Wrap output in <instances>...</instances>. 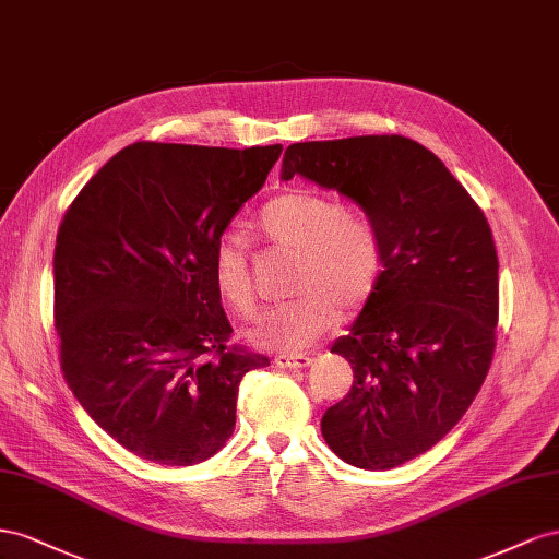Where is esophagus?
Returning a JSON list of instances; mask_svg holds the SVG:
<instances>
[{
	"mask_svg": "<svg viewBox=\"0 0 559 559\" xmlns=\"http://www.w3.org/2000/svg\"><path fill=\"white\" fill-rule=\"evenodd\" d=\"M274 362L278 365V368H295L297 370V368H307L311 358L305 354H278L274 358Z\"/></svg>",
	"mask_w": 559,
	"mask_h": 559,
	"instance_id": "esophagus-1",
	"label": "esophagus"
}]
</instances>
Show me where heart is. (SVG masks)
I'll return each mask as SVG.
<instances>
[{
    "label": "heart",
    "mask_w": 559,
    "mask_h": 559,
    "mask_svg": "<svg viewBox=\"0 0 559 559\" xmlns=\"http://www.w3.org/2000/svg\"><path fill=\"white\" fill-rule=\"evenodd\" d=\"M269 243L295 252L293 293L285 305L262 313L250 337L266 348L299 350L337 323L340 311H358L379 288L384 243L374 219L309 187H290L269 199L254 217ZM213 281L238 313L254 311L248 248L225 234L213 250Z\"/></svg>",
    "instance_id": "heart-1"
}]
</instances>
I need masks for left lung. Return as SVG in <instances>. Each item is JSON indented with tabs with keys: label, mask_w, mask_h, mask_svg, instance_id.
<instances>
[{
	"label": "left lung",
	"mask_w": 559,
	"mask_h": 559,
	"mask_svg": "<svg viewBox=\"0 0 559 559\" xmlns=\"http://www.w3.org/2000/svg\"><path fill=\"white\" fill-rule=\"evenodd\" d=\"M295 175L354 199L379 227L384 271L332 354L354 384L321 421L346 464L389 471L440 442L497 348L499 258L487 217L440 158L403 135L295 142Z\"/></svg>",
	"instance_id": "8db88e82"
}]
</instances>
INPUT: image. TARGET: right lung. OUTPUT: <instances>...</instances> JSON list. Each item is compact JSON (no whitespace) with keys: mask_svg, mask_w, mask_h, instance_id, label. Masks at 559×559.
<instances>
[{"mask_svg":"<svg viewBox=\"0 0 559 559\" xmlns=\"http://www.w3.org/2000/svg\"><path fill=\"white\" fill-rule=\"evenodd\" d=\"M283 147L133 142L60 222V370L91 419L140 459L194 466L225 448L241 379L269 358L229 344L213 250Z\"/></svg>","mask_w":559,"mask_h":559,"instance_id":"1","label":"right lung"}]
</instances>
